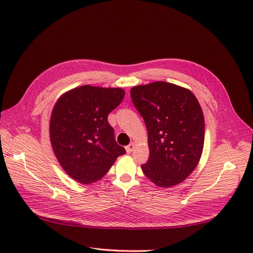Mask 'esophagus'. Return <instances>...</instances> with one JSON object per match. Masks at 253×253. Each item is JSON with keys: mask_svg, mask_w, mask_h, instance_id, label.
I'll use <instances>...</instances> for the list:
<instances>
[{"mask_svg": "<svg viewBox=\"0 0 253 253\" xmlns=\"http://www.w3.org/2000/svg\"><path fill=\"white\" fill-rule=\"evenodd\" d=\"M134 149H135V143H133V142L129 143L127 147H126V150L127 153H132Z\"/></svg>", "mask_w": 253, "mask_h": 253, "instance_id": "esophagus-1", "label": "esophagus"}]
</instances>
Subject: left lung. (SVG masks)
Segmentation results:
<instances>
[{
	"instance_id": "8db88e82",
	"label": "left lung",
	"mask_w": 253,
	"mask_h": 253,
	"mask_svg": "<svg viewBox=\"0 0 253 253\" xmlns=\"http://www.w3.org/2000/svg\"><path fill=\"white\" fill-rule=\"evenodd\" d=\"M131 97L148 129L144 175L160 188L178 185L194 171L203 153L205 119L196 97L164 81L134 86Z\"/></svg>"
}]
</instances>
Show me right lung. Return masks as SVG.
<instances>
[{"mask_svg": "<svg viewBox=\"0 0 253 253\" xmlns=\"http://www.w3.org/2000/svg\"><path fill=\"white\" fill-rule=\"evenodd\" d=\"M119 87L82 85L59 98L50 117L49 135L55 155L63 170L84 185L108 173L126 149L115 140L109 114L125 97Z\"/></svg>", "mask_w": 253, "mask_h": 253, "instance_id": "add662e5", "label": "right lung"}]
</instances>
